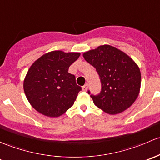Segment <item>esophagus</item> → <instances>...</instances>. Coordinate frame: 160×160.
<instances>
[{
  "label": "esophagus",
  "instance_id": "1",
  "mask_svg": "<svg viewBox=\"0 0 160 160\" xmlns=\"http://www.w3.org/2000/svg\"><path fill=\"white\" fill-rule=\"evenodd\" d=\"M88 90V85H85L84 86H82V91L83 92H86Z\"/></svg>",
  "mask_w": 160,
  "mask_h": 160
}]
</instances>
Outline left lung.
Instances as JSON below:
<instances>
[{
	"instance_id": "left-lung-1",
	"label": "left lung",
	"mask_w": 160,
	"mask_h": 160,
	"mask_svg": "<svg viewBox=\"0 0 160 160\" xmlns=\"http://www.w3.org/2000/svg\"><path fill=\"white\" fill-rule=\"evenodd\" d=\"M82 55L96 68L101 79V93L91 95L94 104L109 115L129 108L140 92L141 72L137 64L124 52L109 44L98 46Z\"/></svg>"
}]
</instances>
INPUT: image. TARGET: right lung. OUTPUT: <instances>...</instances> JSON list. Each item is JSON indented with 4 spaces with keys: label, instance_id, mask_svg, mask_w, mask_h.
Returning a JSON list of instances; mask_svg holds the SVG:
<instances>
[{
    "label": "right lung",
    "instance_id": "add662e5",
    "mask_svg": "<svg viewBox=\"0 0 160 160\" xmlns=\"http://www.w3.org/2000/svg\"><path fill=\"white\" fill-rule=\"evenodd\" d=\"M79 52L52 51L38 58L28 71L24 91L31 106L48 117H59L72 106L82 88L68 68Z\"/></svg>",
    "mask_w": 160,
    "mask_h": 160
}]
</instances>
